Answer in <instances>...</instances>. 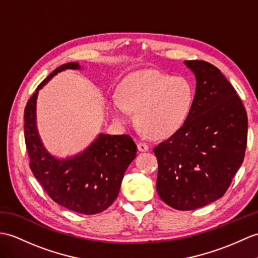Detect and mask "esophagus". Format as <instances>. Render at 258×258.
<instances>
[{
	"instance_id": "esophagus-1",
	"label": "esophagus",
	"mask_w": 258,
	"mask_h": 258,
	"mask_svg": "<svg viewBox=\"0 0 258 258\" xmlns=\"http://www.w3.org/2000/svg\"><path fill=\"white\" fill-rule=\"evenodd\" d=\"M137 148H139L140 152H148L149 146L146 143H139L137 144Z\"/></svg>"
}]
</instances>
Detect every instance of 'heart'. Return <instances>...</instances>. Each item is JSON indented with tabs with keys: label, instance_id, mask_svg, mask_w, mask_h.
<instances>
[{
	"label": "heart",
	"instance_id": "1",
	"mask_svg": "<svg viewBox=\"0 0 258 258\" xmlns=\"http://www.w3.org/2000/svg\"><path fill=\"white\" fill-rule=\"evenodd\" d=\"M194 99L195 89L187 78L145 69L125 78L118 97L107 100L106 105L117 122L125 123L128 111L134 112L137 125L146 134L164 139L187 121Z\"/></svg>",
	"mask_w": 258,
	"mask_h": 258
}]
</instances>
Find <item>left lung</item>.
Here are the masks:
<instances>
[{"label": "left lung", "mask_w": 258, "mask_h": 258, "mask_svg": "<svg viewBox=\"0 0 258 258\" xmlns=\"http://www.w3.org/2000/svg\"><path fill=\"white\" fill-rule=\"evenodd\" d=\"M184 64L197 81L192 107L182 126L154 153L160 199L188 211L225 194L243 163L248 124L241 99L217 67L203 60Z\"/></svg>", "instance_id": "obj_1"}]
</instances>
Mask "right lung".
<instances>
[{"mask_svg":"<svg viewBox=\"0 0 258 258\" xmlns=\"http://www.w3.org/2000/svg\"><path fill=\"white\" fill-rule=\"evenodd\" d=\"M78 62L56 68L36 89L24 113V136L35 178L51 199L81 214L106 210L116 199L127 167L136 157V144L130 135L101 133L75 156L57 158L47 151L36 122L38 91L52 77L67 69L79 70Z\"/></svg>","mask_w":258,"mask_h":258,"instance_id":"1","label":"right lung"}]
</instances>
